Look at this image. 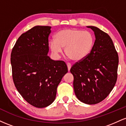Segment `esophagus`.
Returning a JSON list of instances; mask_svg holds the SVG:
<instances>
[{
  "label": "esophagus",
  "instance_id": "esophagus-1",
  "mask_svg": "<svg viewBox=\"0 0 126 126\" xmlns=\"http://www.w3.org/2000/svg\"><path fill=\"white\" fill-rule=\"evenodd\" d=\"M67 69H68V71H70V68H71V64L70 63H67Z\"/></svg>",
  "mask_w": 126,
  "mask_h": 126
}]
</instances>
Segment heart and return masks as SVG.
<instances>
[{
	"label": "heart",
	"mask_w": 126,
	"mask_h": 126,
	"mask_svg": "<svg viewBox=\"0 0 126 126\" xmlns=\"http://www.w3.org/2000/svg\"><path fill=\"white\" fill-rule=\"evenodd\" d=\"M95 38L89 31L75 28L64 29L55 35V40L48 42L52 53L59 55L64 48L65 54L71 60L79 62L86 58L93 48Z\"/></svg>",
	"instance_id": "obj_1"
}]
</instances>
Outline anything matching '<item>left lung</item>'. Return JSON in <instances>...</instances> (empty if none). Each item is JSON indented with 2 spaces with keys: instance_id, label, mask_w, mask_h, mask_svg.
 Masks as SVG:
<instances>
[{
  "instance_id": "obj_1",
  "label": "left lung",
  "mask_w": 126,
  "mask_h": 126,
  "mask_svg": "<svg viewBox=\"0 0 126 126\" xmlns=\"http://www.w3.org/2000/svg\"><path fill=\"white\" fill-rule=\"evenodd\" d=\"M94 32L95 41L86 58L70 69L74 77L76 97L86 104L103 101L115 86L117 78L118 56L109 35L97 27L87 26Z\"/></svg>"
}]
</instances>
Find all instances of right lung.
Segmentation results:
<instances>
[{
	"label": "right lung",
	"mask_w": 126,
	"mask_h": 126,
	"mask_svg": "<svg viewBox=\"0 0 126 126\" xmlns=\"http://www.w3.org/2000/svg\"><path fill=\"white\" fill-rule=\"evenodd\" d=\"M51 28L37 25L29 30L19 37L11 53L15 87L27 102L37 108L53 103L57 86L68 72L64 62L47 56Z\"/></svg>",
	"instance_id": "1"
}]
</instances>
